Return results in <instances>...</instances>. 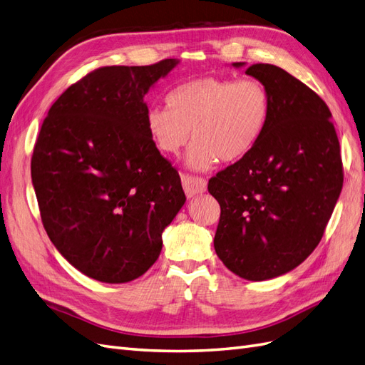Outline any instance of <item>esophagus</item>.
Masks as SVG:
<instances>
[{
	"mask_svg": "<svg viewBox=\"0 0 365 365\" xmlns=\"http://www.w3.org/2000/svg\"><path fill=\"white\" fill-rule=\"evenodd\" d=\"M181 181H182L184 192L189 197H193L207 190V182L204 178H201V176H195L192 173H182Z\"/></svg>",
	"mask_w": 365,
	"mask_h": 365,
	"instance_id": "34e87169",
	"label": "esophagus"
}]
</instances>
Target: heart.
I'll return each mask as SVG.
<instances>
[{
    "label": "heart",
    "mask_w": 365,
    "mask_h": 365,
    "mask_svg": "<svg viewBox=\"0 0 365 365\" xmlns=\"http://www.w3.org/2000/svg\"><path fill=\"white\" fill-rule=\"evenodd\" d=\"M165 106L150 108L146 130L165 155L178 153L190 140L189 164L207 170L220 161L237 163L257 146L271 118V94L256 77H197L165 94Z\"/></svg>",
    "instance_id": "1"
}]
</instances>
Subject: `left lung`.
Listing matches in <instances>:
<instances>
[{
    "mask_svg": "<svg viewBox=\"0 0 365 365\" xmlns=\"http://www.w3.org/2000/svg\"><path fill=\"white\" fill-rule=\"evenodd\" d=\"M245 73L268 86L269 125L245 158L210 178L208 192L220 205L219 259L260 282L294 269L317 248L344 172L323 98L275 65L254 63Z\"/></svg>",
    "mask_w": 365,
    "mask_h": 365,
    "instance_id": "1",
    "label": "left lung"
}]
</instances>
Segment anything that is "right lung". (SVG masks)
<instances>
[{"mask_svg":"<svg viewBox=\"0 0 365 365\" xmlns=\"http://www.w3.org/2000/svg\"><path fill=\"white\" fill-rule=\"evenodd\" d=\"M176 63L97 68L68 86L42 121L31 155L42 225L94 280L126 283L145 274L185 202L178 170L148 134L143 102Z\"/></svg>","mask_w":365,"mask_h":365,"instance_id":"1","label":"right lung"}]
</instances>
